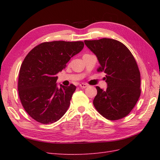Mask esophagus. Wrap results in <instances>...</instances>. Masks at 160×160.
<instances>
[{"label":"esophagus","instance_id":"obj_1","mask_svg":"<svg viewBox=\"0 0 160 160\" xmlns=\"http://www.w3.org/2000/svg\"><path fill=\"white\" fill-rule=\"evenodd\" d=\"M88 87V85H87V84L82 83V84H80V88H82V89H84V88H86V87Z\"/></svg>","mask_w":160,"mask_h":160}]
</instances>
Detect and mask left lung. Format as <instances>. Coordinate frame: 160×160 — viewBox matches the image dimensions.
Here are the masks:
<instances>
[{"label": "left lung", "instance_id": "8db88e82", "mask_svg": "<svg viewBox=\"0 0 160 160\" xmlns=\"http://www.w3.org/2000/svg\"><path fill=\"white\" fill-rule=\"evenodd\" d=\"M100 63L98 72L106 73V90L96 87V110L105 118L116 120L130 113L140 96V73L136 61L124 44L116 40H84Z\"/></svg>", "mask_w": 160, "mask_h": 160}]
</instances>
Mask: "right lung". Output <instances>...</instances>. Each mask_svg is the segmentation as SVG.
I'll return each instance as SVG.
<instances>
[{
  "instance_id": "1",
  "label": "right lung",
  "mask_w": 160,
  "mask_h": 160,
  "mask_svg": "<svg viewBox=\"0 0 160 160\" xmlns=\"http://www.w3.org/2000/svg\"><path fill=\"white\" fill-rule=\"evenodd\" d=\"M84 45L82 41L46 42L26 56L19 71L18 90L23 108L33 120L51 124L66 113L76 87L60 84L58 89L56 75Z\"/></svg>"
}]
</instances>
